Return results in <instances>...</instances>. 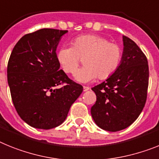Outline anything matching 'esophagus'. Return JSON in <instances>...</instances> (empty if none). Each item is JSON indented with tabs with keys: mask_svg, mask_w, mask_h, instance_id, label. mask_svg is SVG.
Listing matches in <instances>:
<instances>
[{
	"mask_svg": "<svg viewBox=\"0 0 159 159\" xmlns=\"http://www.w3.org/2000/svg\"><path fill=\"white\" fill-rule=\"evenodd\" d=\"M89 89H90V88H89V86H83V91H84V92H86V91L89 90Z\"/></svg>",
	"mask_w": 159,
	"mask_h": 159,
	"instance_id": "34e87169",
	"label": "esophagus"
}]
</instances>
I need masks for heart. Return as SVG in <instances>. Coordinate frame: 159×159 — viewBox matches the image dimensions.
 <instances>
[{"label":"heart","mask_w":159,"mask_h":159,"mask_svg":"<svg viewBox=\"0 0 159 159\" xmlns=\"http://www.w3.org/2000/svg\"><path fill=\"white\" fill-rule=\"evenodd\" d=\"M57 60L66 74H74L83 59L84 67L78 70L75 79L89 82L110 78L120 66L123 49L120 45L110 42L107 38L96 34L78 36L71 46L61 47L57 52Z\"/></svg>","instance_id":"obj_1"}]
</instances>
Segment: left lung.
I'll use <instances>...</instances> for the list:
<instances>
[{
	"mask_svg": "<svg viewBox=\"0 0 159 159\" xmlns=\"http://www.w3.org/2000/svg\"><path fill=\"white\" fill-rule=\"evenodd\" d=\"M123 57L110 78L92 90L97 101L91 107L95 123L105 130L125 129L139 118L144 108L149 85V66L143 51L123 36Z\"/></svg>",
	"mask_w": 159,
	"mask_h": 159,
	"instance_id": "obj_1",
	"label": "left lung"
}]
</instances>
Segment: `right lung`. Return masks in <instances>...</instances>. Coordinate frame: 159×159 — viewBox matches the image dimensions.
Returning a JSON list of instances; mask_svg holds the SVG:
<instances>
[{"label": "right lung", "mask_w": 159, "mask_h": 159, "mask_svg": "<svg viewBox=\"0 0 159 159\" xmlns=\"http://www.w3.org/2000/svg\"><path fill=\"white\" fill-rule=\"evenodd\" d=\"M67 32L41 29L25 34L9 57L7 77L13 105L20 118L34 128L60 125L83 90L59 69L57 60V46Z\"/></svg>", "instance_id": "add662e5"}]
</instances>
